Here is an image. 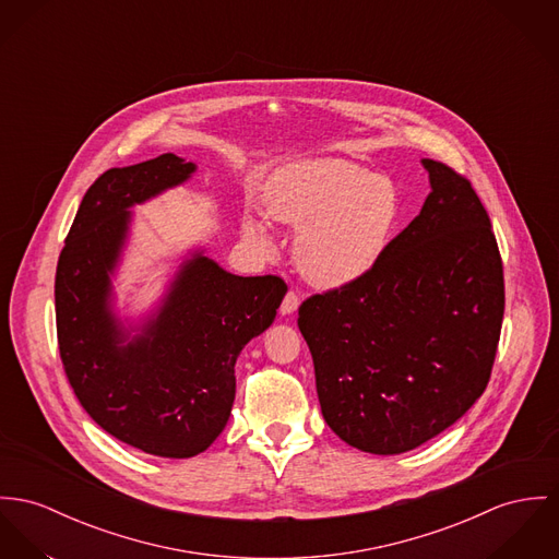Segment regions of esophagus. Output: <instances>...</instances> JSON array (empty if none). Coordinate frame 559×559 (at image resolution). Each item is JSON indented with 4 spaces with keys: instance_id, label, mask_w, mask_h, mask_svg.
Here are the masks:
<instances>
[{
    "instance_id": "esophagus-1",
    "label": "esophagus",
    "mask_w": 559,
    "mask_h": 559,
    "mask_svg": "<svg viewBox=\"0 0 559 559\" xmlns=\"http://www.w3.org/2000/svg\"><path fill=\"white\" fill-rule=\"evenodd\" d=\"M298 306H300V296H298L294 289H289L287 296H285V300L281 304V312H283V314H292V312L298 310Z\"/></svg>"
}]
</instances>
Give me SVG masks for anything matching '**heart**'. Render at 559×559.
Masks as SVG:
<instances>
[{"label":"heart","instance_id":"1","mask_svg":"<svg viewBox=\"0 0 559 559\" xmlns=\"http://www.w3.org/2000/svg\"><path fill=\"white\" fill-rule=\"evenodd\" d=\"M263 202L274 221L300 227L296 259L301 274L319 287H343L364 276L385 253L400 213L389 178L338 157L281 168L270 178ZM242 231L259 251H274L261 216H245Z\"/></svg>","mask_w":559,"mask_h":559}]
</instances>
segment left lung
Returning a JSON list of instances; mask_svg holds the SVG:
<instances>
[{
  "label": "left lung",
  "instance_id": "left-lung-1",
  "mask_svg": "<svg viewBox=\"0 0 559 559\" xmlns=\"http://www.w3.org/2000/svg\"><path fill=\"white\" fill-rule=\"evenodd\" d=\"M430 195L381 259L301 301L323 419L346 444L411 451L453 426L489 383L504 270L471 180L424 159Z\"/></svg>",
  "mask_w": 559,
  "mask_h": 559
}]
</instances>
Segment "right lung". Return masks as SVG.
Listing matches in <instances>:
<instances>
[{
    "label": "right lung",
    "instance_id": "1",
    "mask_svg": "<svg viewBox=\"0 0 559 559\" xmlns=\"http://www.w3.org/2000/svg\"><path fill=\"white\" fill-rule=\"evenodd\" d=\"M193 173L173 153L106 170L81 202L55 276L59 355L88 417L126 444L174 460L206 451L223 431L236 359L272 325L287 294L281 276H236L195 253L180 265L157 314L129 341L110 310L129 206Z\"/></svg>",
    "mask_w": 559,
    "mask_h": 559
}]
</instances>
